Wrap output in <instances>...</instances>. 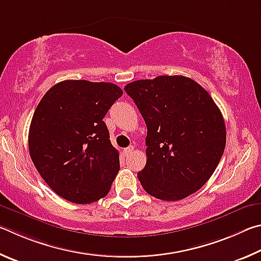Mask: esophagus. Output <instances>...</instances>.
I'll list each match as a JSON object with an SVG mask.
<instances>
[{"label":"esophagus","instance_id":"esophagus-1","mask_svg":"<svg viewBox=\"0 0 261 261\" xmlns=\"http://www.w3.org/2000/svg\"><path fill=\"white\" fill-rule=\"evenodd\" d=\"M133 150H134V147H133V145H130V147H128V148H126L125 150H123V153H125V156H128V154L132 153V151H133Z\"/></svg>","mask_w":261,"mask_h":261}]
</instances>
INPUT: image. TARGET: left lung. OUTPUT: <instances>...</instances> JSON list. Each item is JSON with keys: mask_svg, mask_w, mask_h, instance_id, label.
I'll return each mask as SVG.
<instances>
[{"mask_svg": "<svg viewBox=\"0 0 261 261\" xmlns=\"http://www.w3.org/2000/svg\"><path fill=\"white\" fill-rule=\"evenodd\" d=\"M125 91L147 125V164L138 177L149 195L180 200L216 171L226 147L221 111L202 86L184 75L133 81Z\"/></svg>", "mask_w": 261, "mask_h": 261, "instance_id": "obj_1", "label": "left lung"}]
</instances>
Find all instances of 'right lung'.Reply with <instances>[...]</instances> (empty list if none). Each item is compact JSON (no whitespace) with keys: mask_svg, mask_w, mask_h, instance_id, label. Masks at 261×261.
<instances>
[{"mask_svg":"<svg viewBox=\"0 0 261 261\" xmlns=\"http://www.w3.org/2000/svg\"><path fill=\"white\" fill-rule=\"evenodd\" d=\"M122 90L110 82L65 80L40 100L29 132L36 170L62 198L89 204L105 197L120 168L103 118Z\"/></svg>","mask_w":261,"mask_h":261,"instance_id":"obj_1","label":"right lung"}]
</instances>
